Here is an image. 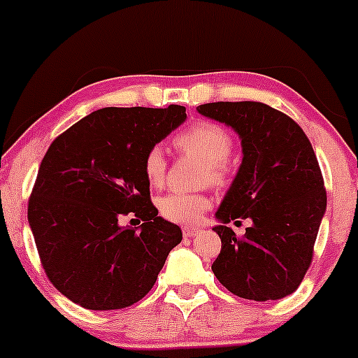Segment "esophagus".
<instances>
[{
	"instance_id": "34e87169",
	"label": "esophagus",
	"mask_w": 358,
	"mask_h": 358,
	"mask_svg": "<svg viewBox=\"0 0 358 358\" xmlns=\"http://www.w3.org/2000/svg\"><path fill=\"white\" fill-rule=\"evenodd\" d=\"M199 232H200V229L183 227V237H187V239H192V237H195Z\"/></svg>"
}]
</instances>
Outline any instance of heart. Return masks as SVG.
<instances>
[{"label":"heart","mask_w":358,"mask_h":358,"mask_svg":"<svg viewBox=\"0 0 358 358\" xmlns=\"http://www.w3.org/2000/svg\"><path fill=\"white\" fill-rule=\"evenodd\" d=\"M175 146L182 153L193 155L207 165L205 180L213 185H224L231 176L229 156L232 153L234 139L225 127L212 121H196L175 138ZM143 175L151 188L165 183L166 159L159 146H153L143 156ZM212 207L207 193L171 192L158 200V210L163 219L176 224H196Z\"/></svg>","instance_id":"heart-1"}]
</instances>
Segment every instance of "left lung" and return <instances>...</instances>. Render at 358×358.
Returning <instances> with one entry per match:
<instances>
[{"instance_id":"left-lung-1","label":"left lung","mask_w":358,"mask_h":358,"mask_svg":"<svg viewBox=\"0 0 358 358\" xmlns=\"http://www.w3.org/2000/svg\"><path fill=\"white\" fill-rule=\"evenodd\" d=\"M203 116L234 127L242 139V165L215 217L222 241L212 271L239 298L268 301L301 285L327 208L318 159L305 131L289 116L256 101L208 102ZM250 218L242 238L227 224Z\"/></svg>"}]
</instances>
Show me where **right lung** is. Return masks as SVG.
<instances>
[{
  "label": "right lung",
  "mask_w": 358,
  "mask_h": 358,
  "mask_svg": "<svg viewBox=\"0 0 358 358\" xmlns=\"http://www.w3.org/2000/svg\"><path fill=\"white\" fill-rule=\"evenodd\" d=\"M187 119L183 106L104 108L53 139L28 200L45 274L87 310H121L145 298L182 229L158 217L143 156ZM143 222L122 228V216Z\"/></svg>",
  "instance_id": "right-lung-1"
}]
</instances>
